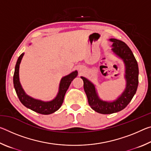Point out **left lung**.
<instances>
[{
    "label": "left lung",
    "mask_w": 151,
    "mask_h": 151,
    "mask_svg": "<svg viewBox=\"0 0 151 151\" xmlns=\"http://www.w3.org/2000/svg\"><path fill=\"white\" fill-rule=\"evenodd\" d=\"M110 40L112 42V50L123 60L126 66L125 78L127 87L123 93L112 103L103 101L97 96L93 84L86 78L81 76L89 105L94 111L104 114H112L124 109L133 98L139 85L138 63L131 48L121 40L115 39H111Z\"/></svg>",
    "instance_id": "obj_1"
}]
</instances>
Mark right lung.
<instances>
[{"label": "right lung", "instance_id": "right-lung-1", "mask_svg": "<svg viewBox=\"0 0 151 151\" xmlns=\"http://www.w3.org/2000/svg\"><path fill=\"white\" fill-rule=\"evenodd\" d=\"M23 55L24 53H22L18 58L16 66H15L13 76L14 87L15 91H16L17 96L21 103L32 111L42 114H52L59 109L62 105L66 92L69 87L71 82L77 76V71L76 70L75 72H73L70 75L64 76L61 79L59 91H58V93L56 98L53 99L52 101L50 102H43L39 100H36V99H32L25 94L19 82V66Z\"/></svg>", "mask_w": 151, "mask_h": 151}]
</instances>
